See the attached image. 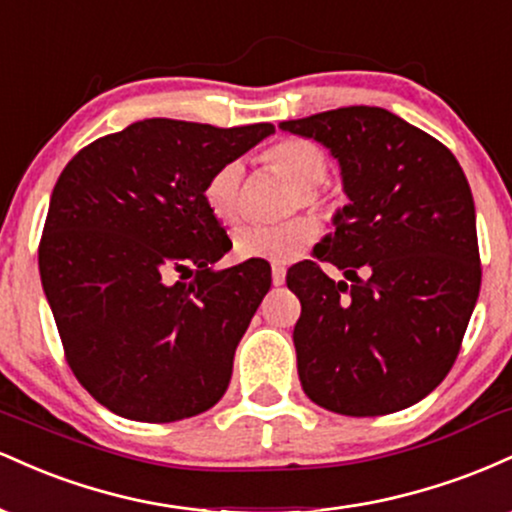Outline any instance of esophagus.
<instances>
[{
  "label": "esophagus",
  "mask_w": 512,
  "mask_h": 512,
  "mask_svg": "<svg viewBox=\"0 0 512 512\" xmlns=\"http://www.w3.org/2000/svg\"><path fill=\"white\" fill-rule=\"evenodd\" d=\"M272 281L274 286H281L286 281V267L284 264H272Z\"/></svg>",
  "instance_id": "obj_1"
}]
</instances>
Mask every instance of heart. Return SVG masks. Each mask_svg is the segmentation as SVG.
<instances>
[{"instance_id": "heart-1", "label": "heart", "mask_w": 512, "mask_h": 512, "mask_svg": "<svg viewBox=\"0 0 512 512\" xmlns=\"http://www.w3.org/2000/svg\"><path fill=\"white\" fill-rule=\"evenodd\" d=\"M264 166L272 168L276 175L289 180L296 192L291 195L289 209H310L320 219L330 221L337 214L339 204L330 192L322 190L327 178L330 161L320 146L308 139H281L269 146L262 154ZM204 202L211 214L223 223H236L243 216L245 190H243V166L238 161L223 163L211 173L204 185ZM317 236V226L310 216H296L276 226H243L233 236V250L240 260H267V262H291L303 255L305 248Z\"/></svg>"}]
</instances>
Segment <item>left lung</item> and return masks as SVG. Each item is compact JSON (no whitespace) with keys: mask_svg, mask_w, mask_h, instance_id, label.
I'll list each match as a JSON object with an SVG mask.
<instances>
[{"mask_svg":"<svg viewBox=\"0 0 512 512\" xmlns=\"http://www.w3.org/2000/svg\"><path fill=\"white\" fill-rule=\"evenodd\" d=\"M279 127L325 144L351 199L317 262L286 274L301 301L293 344L305 395L344 416L407 409L450 373L479 298L469 182L448 146L390 110L351 105Z\"/></svg>","mask_w":512,"mask_h":512,"instance_id":"8db88e82","label":"left lung"}]
</instances>
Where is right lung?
Returning <instances> with one entry per match:
<instances>
[{"label": "right lung", "instance_id": "add662e5", "mask_svg": "<svg viewBox=\"0 0 512 512\" xmlns=\"http://www.w3.org/2000/svg\"><path fill=\"white\" fill-rule=\"evenodd\" d=\"M272 132L154 117L84 146L57 178L40 279L69 368L117 416L170 424L226 392L272 269H211L231 240L204 185Z\"/></svg>", "mask_w": 512, "mask_h": 512}]
</instances>
